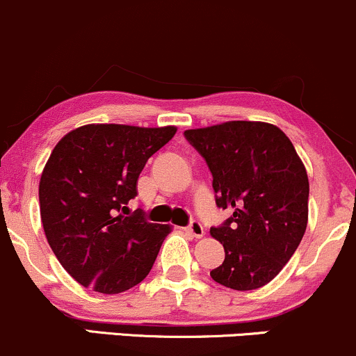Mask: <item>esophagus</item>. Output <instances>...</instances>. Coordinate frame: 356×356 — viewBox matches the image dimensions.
Here are the masks:
<instances>
[{
	"label": "esophagus",
	"mask_w": 356,
	"mask_h": 356,
	"mask_svg": "<svg viewBox=\"0 0 356 356\" xmlns=\"http://www.w3.org/2000/svg\"><path fill=\"white\" fill-rule=\"evenodd\" d=\"M185 231L188 232V234H192L193 238H202V236H204V225L198 222V220H192V222L188 224V227H185Z\"/></svg>",
	"instance_id": "esophagus-1"
}]
</instances>
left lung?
<instances>
[{
    "label": "left lung",
    "mask_w": 356,
    "mask_h": 356,
    "mask_svg": "<svg viewBox=\"0 0 356 356\" xmlns=\"http://www.w3.org/2000/svg\"><path fill=\"white\" fill-rule=\"evenodd\" d=\"M185 139L207 163L217 207L232 210L210 229L225 253L210 277L234 290L266 285L307 227L309 179L293 144L275 125L246 120L185 131Z\"/></svg>",
    "instance_id": "8db88e82"
}]
</instances>
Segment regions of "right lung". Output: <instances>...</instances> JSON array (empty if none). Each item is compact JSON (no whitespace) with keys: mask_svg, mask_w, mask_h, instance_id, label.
<instances>
[{"mask_svg":"<svg viewBox=\"0 0 356 356\" xmlns=\"http://www.w3.org/2000/svg\"><path fill=\"white\" fill-rule=\"evenodd\" d=\"M177 127L90 124L57 143L42 171L40 217L64 270L100 293H120L151 271L170 225L147 222L127 204L147 159Z\"/></svg>","mask_w":356,"mask_h":356,"instance_id":"add662e5","label":"right lung"}]
</instances>
